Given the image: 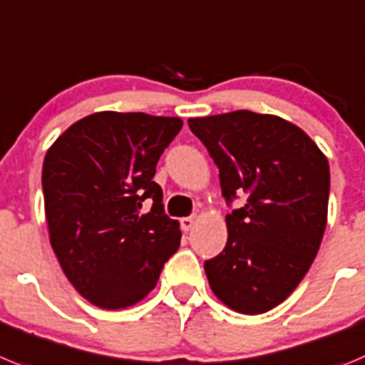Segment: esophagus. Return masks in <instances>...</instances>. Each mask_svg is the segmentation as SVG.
Listing matches in <instances>:
<instances>
[{
    "mask_svg": "<svg viewBox=\"0 0 365 365\" xmlns=\"http://www.w3.org/2000/svg\"><path fill=\"white\" fill-rule=\"evenodd\" d=\"M195 222H196V218L195 216H185V218H182L180 220V225H182V231H190V229H192V225H195Z\"/></svg>",
    "mask_w": 365,
    "mask_h": 365,
    "instance_id": "34e87169",
    "label": "esophagus"
}]
</instances>
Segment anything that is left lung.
<instances>
[{"instance_id": "left-lung-1", "label": "left lung", "mask_w": 365, "mask_h": 365, "mask_svg": "<svg viewBox=\"0 0 365 365\" xmlns=\"http://www.w3.org/2000/svg\"><path fill=\"white\" fill-rule=\"evenodd\" d=\"M220 169L227 244L205 262L212 293L244 314L277 307L309 271L327 223L329 163L300 127L272 114L235 110L190 118Z\"/></svg>"}]
</instances>
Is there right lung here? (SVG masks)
<instances>
[{
  "label": "right lung",
  "instance_id": "right-lung-1",
  "mask_svg": "<svg viewBox=\"0 0 365 365\" xmlns=\"http://www.w3.org/2000/svg\"><path fill=\"white\" fill-rule=\"evenodd\" d=\"M180 118L94 113L47 150L45 216L58 262L78 293L101 309L145 298L180 247V223L163 211L153 182ZM153 202L143 215V202Z\"/></svg>",
  "mask_w": 365,
  "mask_h": 365
}]
</instances>
